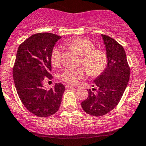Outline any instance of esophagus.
Returning a JSON list of instances; mask_svg holds the SVG:
<instances>
[{"label": "esophagus", "instance_id": "1", "mask_svg": "<svg viewBox=\"0 0 146 146\" xmlns=\"http://www.w3.org/2000/svg\"><path fill=\"white\" fill-rule=\"evenodd\" d=\"M65 88L67 89H74V86H72V85H66Z\"/></svg>", "mask_w": 146, "mask_h": 146}]
</instances>
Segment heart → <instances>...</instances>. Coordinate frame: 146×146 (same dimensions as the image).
<instances>
[{"label":"heart","instance_id":"obj_1","mask_svg":"<svg viewBox=\"0 0 146 146\" xmlns=\"http://www.w3.org/2000/svg\"><path fill=\"white\" fill-rule=\"evenodd\" d=\"M66 46L75 50L82 55L81 64L84 66L89 75L96 76L103 73L108 64V57L106 52L95 49L92 42L87 39L77 37L66 43ZM62 50L60 47H54L51 52L50 61L52 65L57 67L61 62ZM86 70L84 67L77 69H67L60 74V79L71 85L77 84L84 78Z\"/></svg>","mask_w":146,"mask_h":146}]
</instances>
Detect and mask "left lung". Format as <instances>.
Returning a JSON list of instances; mask_svg holds the SVG:
<instances>
[{
	"instance_id": "8db88e82",
	"label": "left lung",
	"mask_w": 146,
	"mask_h": 146,
	"mask_svg": "<svg viewBox=\"0 0 146 146\" xmlns=\"http://www.w3.org/2000/svg\"><path fill=\"white\" fill-rule=\"evenodd\" d=\"M106 49L108 64L106 70L94 81L89 89L87 99L82 102L86 113L101 116L113 110L118 105L126 88L130 77V67L122 45L109 36L102 35ZM95 90L96 92H94Z\"/></svg>"
}]
</instances>
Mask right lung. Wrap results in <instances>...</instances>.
Listing matches in <instances>:
<instances>
[{
    "label": "right lung",
    "mask_w": 146,
    "mask_h": 146,
    "mask_svg": "<svg viewBox=\"0 0 146 146\" xmlns=\"http://www.w3.org/2000/svg\"><path fill=\"white\" fill-rule=\"evenodd\" d=\"M60 36L49 33L33 35L20 44L13 68L15 86L25 107L39 117H47L59 110L65 87L55 84L49 90L43 81L51 79L50 56Z\"/></svg>",
    "instance_id": "obj_1"
}]
</instances>
